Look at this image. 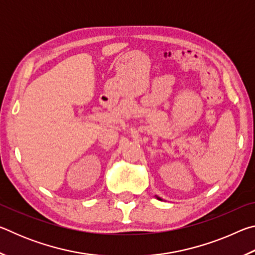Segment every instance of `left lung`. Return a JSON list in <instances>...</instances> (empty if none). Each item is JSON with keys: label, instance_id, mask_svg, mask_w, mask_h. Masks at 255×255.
<instances>
[{"label": "left lung", "instance_id": "8db88e82", "mask_svg": "<svg viewBox=\"0 0 255 255\" xmlns=\"http://www.w3.org/2000/svg\"><path fill=\"white\" fill-rule=\"evenodd\" d=\"M156 198H157V199H158V200H162V198H159V197H157V196H156Z\"/></svg>", "mask_w": 255, "mask_h": 255}]
</instances>
